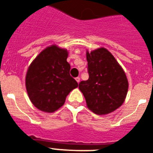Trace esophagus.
I'll list each match as a JSON object with an SVG mask.
<instances>
[{
    "mask_svg": "<svg viewBox=\"0 0 153 153\" xmlns=\"http://www.w3.org/2000/svg\"><path fill=\"white\" fill-rule=\"evenodd\" d=\"M75 80H76L78 83H79V82H80V78H79V77H77V78H75Z\"/></svg>",
    "mask_w": 153,
    "mask_h": 153,
    "instance_id": "esophagus-1",
    "label": "esophagus"
}]
</instances>
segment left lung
<instances>
[{
    "label": "left lung",
    "instance_id": "1",
    "mask_svg": "<svg viewBox=\"0 0 153 153\" xmlns=\"http://www.w3.org/2000/svg\"><path fill=\"white\" fill-rule=\"evenodd\" d=\"M89 79L82 81L79 88L86 105L94 114L111 113L125 102L128 83L126 73L114 55L101 48L86 51Z\"/></svg>",
    "mask_w": 153,
    "mask_h": 153
}]
</instances>
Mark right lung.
<instances>
[{
	"mask_svg": "<svg viewBox=\"0 0 153 153\" xmlns=\"http://www.w3.org/2000/svg\"><path fill=\"white\" fill-rule=\"evenodd\" d=\"M68 52L56 45L48 47L37 55L27 69L25 85L32 104L52 113L64 104L66 97L79 84L71 75Z\"/></svg>",
	"mask_w": 153,
	"mask_h": 153,
	"instance_id": "1",
	"label": "right lung"
}]
</instances>
